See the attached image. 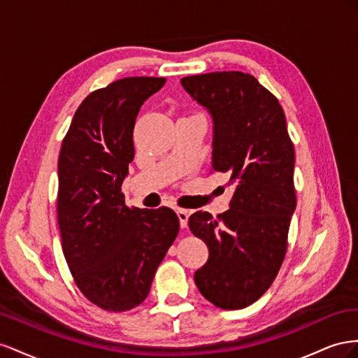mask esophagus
<instances>
[{
    "label": "esophagus",
    "mask_w": 358,
    "mask_h": 358,
    "mask_svg": "<svg viewBox=\"0 0 358 358\" xmlns=\"http://www.w3.org/2000/svg\"><path fill=\"white\" fill-rule=\"evenodd\" d=\"M177 216H178V220H180V227L181 228H186L187 227V220H189V211L178 208L177 210Z\"/></svg>",
    "instance_id": "esophagus-1"
}]
</instances>
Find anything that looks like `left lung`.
<instances>
[{"label":"left lung","instance_id":"left-lung-1","mask_svg":"<svg viewBox=\"0 0 358 358\" xmlns=\"http://www.w3.org/2000/svg\"><path fill=\"white\" fill-rule=\"evenodd\" d=\"M181 85L210 114L211 166L227 172L234 189L229 210L217 219L207 211L189 217L208 248L195 283L217 308H248L278 275L297 203L287 120L279 100L243 71L187 76Z\"/></svg>","mask_w":358,"mask_h":358}]
</instances>
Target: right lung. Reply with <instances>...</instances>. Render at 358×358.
Wrapping results in <instances>:
<instances>
[{"mask_svg": "<svg viewBox=\"0 0 358 358\" xmlns=\"http://www.w3.org/2000/svg\"><path fill=\"white\" fill-rule=\"evenodd\" d=\"M165 78H124L87 96L58 157L57 214L63 252L85 297L109 312L147 299L180 223L168 207L129 208L121 185L135 157L134 127Z\"/></svg>", "mask_w": 358, "mask_h": 358, "instance_id": "right-lung-1", "label": "right lung"}]
</instances>
